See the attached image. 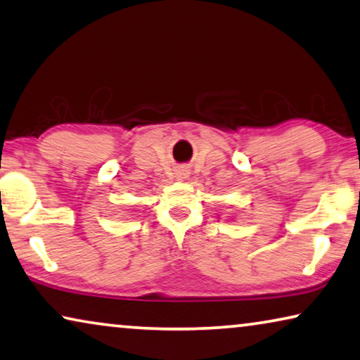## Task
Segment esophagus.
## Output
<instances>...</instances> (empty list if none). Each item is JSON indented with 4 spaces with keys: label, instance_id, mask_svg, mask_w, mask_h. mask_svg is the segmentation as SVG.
<instances>
[{
    "label": "esophagus",
    "instance_id": "obj_1",
    "mask_svg": "<svg viewBox=\"0 0 360 360\" xmlns=\"http://www.w3.org/2000/svg\"><path fill=\"white\" fill-rule=\"evenodd\" d=\"M179 176H178V178H182V176H186V173H182V171H179V173H178Z\"/></svg>",
    "mask_w": 360,
    "mask_h": 360
}]
</instances>
